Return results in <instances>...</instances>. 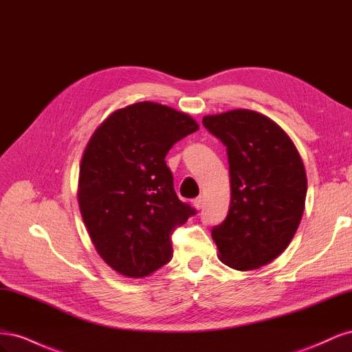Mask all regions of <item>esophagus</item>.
<instances>
[{
  "mask_svg": "<svg viewBox=\"0 0 352 352\" xmlns=\"http://www.w3.org/2000/svg\"><path fill=\"white\" fill-rule=\"evenodd\" d=\"M194 207H195L197 210H201L202 207H204V197H197V198L194 199Z\"/></svg>",
  "mask_w": 352,
  "mask_h": 352,
  "instance_id": "esophagus-1",
  "label": "esophagus"
}]
</instances>
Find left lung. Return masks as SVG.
<instances>
[{"mask_svg":"<svg viewBox=\"0 0 352 352\" xmlns=\"http://www.w3.org/2000/svg\"><path fill=\"white\" fill-rule=\"evenodd\" d=\"M206 129L226 146L230 207L211 229L220 258L236 270L258 269L286 250L300 225L307 176L291 138L251 110L206 116Z\"/></svg>","mask_w":352,"mask_h":352,"instance_id":"obj_1","label":"left lung"}]
</instances>
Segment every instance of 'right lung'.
Returning a JSON list of instances; mask_svg holds the SVG:
<instances>
[{
    "instance_id": "add662e5",
    "label": "right lung",
    "mask_w": 352,
    "mask_h": 352,
    "mask_svg": "<svg viewBox=\"0 0 352 352\" xmlns=\"http://www.w3.org/2000/svg\"><path fill=\"white\" fill-rule=\"evenodd\" d=\"M199 129L185 113L136 102L110 114L80 163L79 207L101 258L127 278H145L172 260V233L197 210L173 188L166 155Z\"/></svg>"
}]
</instances>
